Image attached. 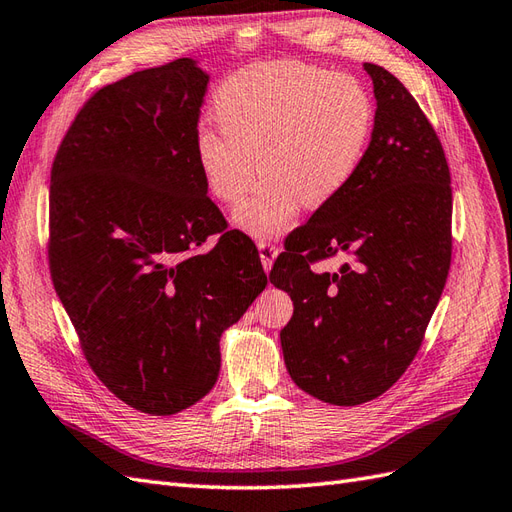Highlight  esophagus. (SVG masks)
<instances>
[{
  "label": "esophagus",
  "instance_id": "34e87169",
  "mask_svg": "<svg viewBox=\"0 0 512 512\" xmlns=\"http://www.w3.org/2000/svg\"><path fill=\"white\" fill-rule=\"evenodd\" d=\"M258 254H260V263H263L265 271H271L273 260H276V256H278V247L269 241H258Z\"/></svg>",
  "mask_w": 512,
  "mask_h": 512
}]
</instances>
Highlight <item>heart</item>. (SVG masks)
Here are the masks:
<instances>
[{"label":"heart","mask_w":512,"mask_h":512,"mask_svg":"<svg viewBox=\"0 0 512 512\" xmlns=\"http://www.w3.org/2000/svg\"><path fill=\"white\" fill-rule=\"evenodd\" d=\"M219 130L195 134V160L223 204H239L234 223L254 239L291 226L299 206L339 195L360 165L373 130V102L350 73L295 60L258 62L223 80L213 97Z\"/></svg>","instance_id":"heart-1"}]
</instances>
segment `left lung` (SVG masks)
<instances>
[{"instance_id": "left-lung-1", "label": "left lung", "mask_w": 512, "mask_h": 512, "mask_svg": "<svg viewBox=\"0 0 512 512\" xmlns=\"http://www.w3.org/2000/svg\"><path fill=\"white\" fill-rule=\"evenodd\" d=\"M376 119L350 184L284 241L269 280L293 299L280 332L299 389L334 406L389 391L417 356L452 263L443 145L406 86L365 62ZM343 253L339 272L314 265Z\"/></svg>"}]
</instances>
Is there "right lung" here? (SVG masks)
Returning a JSON list of instances; mask_svg holds the SVG:
<instances>
[{"instance_id": "add662e5", "label": "right lung", "mask_w": 512, "mask_h": 512, "mask_svg": "<svg viewBox=\"0 0 512 512\" xmlns=\"http://www.w3.org/2000/svg\"><path fill=\"white\" fill-rule=\"evenodd\" d=\"M208 80L178 58L102 86L49 184V271L84 358L121 402L158 417L213 389L223 330L267 286L256 245L228 230L197 167Z\"/></svg>"}]
</instances>
